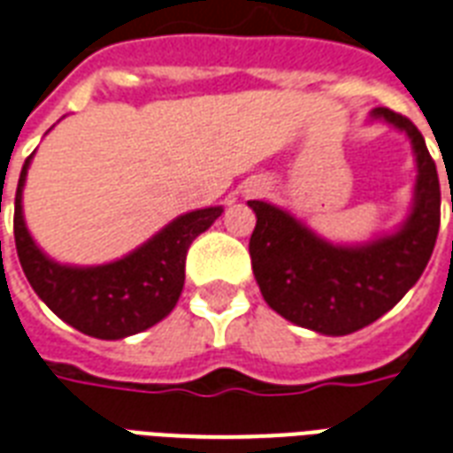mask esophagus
<instances>
[{"instance_id": "1", "label": "esophagus", "mask_w": 453, "mask_h": 453, "mask_svg": "<svg viewBox=\"0 0 453 453\" xmlns=\"http://www.w3.org/2000/svg\"><path fill=\"white\" fill-rule=\"evenodd\" d=\"M261 189H264V187H261V184H254V192L259 194V192H261Z\"/></svg>"}]
</instances>
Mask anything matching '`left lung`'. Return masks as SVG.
I'll return each mask as SVG.
<instances>
[{
    "mask_svg": "<svg viewBox=\"0 0 453 453\" xmlns=\"http://www.w3.org/2000/svg\"><path fill=\"white\" fill-rule=\"evenodd\" d=\"M370 122L403 132L415 156L413 206L394 233L336 244L269 201H247L257 213L250 254L264 300L283 319L324 336H346L387 314L423 276L440 233V177L423 134L388 107H374Z\"/></svg>",
    "mask_w": 453,
    "mask_h": 453,
    "instance_id": "1",
    "label": "left lung"
}]
</instances>
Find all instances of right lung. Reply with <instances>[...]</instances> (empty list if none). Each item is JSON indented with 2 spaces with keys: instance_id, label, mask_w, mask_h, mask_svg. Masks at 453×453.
Listing matches in <instances>:
<instances>
[{
  "instance_id": "right-lung-1",
  "label": "right lung",
  "mask_w": 453,
  "mask_h": 453,
  "mask_svg": "<svg viewBox=\"0 0 453 453\" xmlns=\"http://www.w3.org/2000/svg\"><path fill=\"white\" fill-rule=\"evenodd\" d=\"M33 156L16 187L13 237L21 269L42 303L86 336L119 341L150 329L175 310L184 288V259L196 237L213 226L223 206L177 216L134 252L100 266H69L50 259L30 237L23 218V187Z\"/></svg>"
}]
</instances>
